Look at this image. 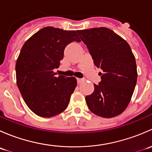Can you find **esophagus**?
Wrapping results in <instances>:
<instances>
[{"mask_svg":"<svg viewBox=\"0 0 152 152\" xmlns=\"http://www.w3.org/2000/svg\"><path fill=\"white\" fill-rule=\"evenodd\" d=\"M84 81H85V79H79V78H78V79H77L78 84H81L82 82H84Z\"/></svg>","mask_w":152,"mask_h":152,"instance_id":"esophagus-1","label":"esophagus"}]
</instances>
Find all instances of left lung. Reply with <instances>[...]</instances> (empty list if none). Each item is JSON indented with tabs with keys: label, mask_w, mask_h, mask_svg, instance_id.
<instances>
[{
	"label": "left lung",
	"mask_w": 152,
	"mask_h": 152,
	"mask_svg": "<svg viewBox=\"0 0 152 152\" xmlns=\"http://www.w3.org/2000/svg\"><path fill=\"white\" fill-rule=\"evenodd\" d=\"M87 45L102 81L85 97L90 111L103 118L121 114L129 103L137 82L135 58L129 45L111 29L100 27L76 31Z\"/></svg>",
	"instance_id": "8db88e82"
}]
</instances>
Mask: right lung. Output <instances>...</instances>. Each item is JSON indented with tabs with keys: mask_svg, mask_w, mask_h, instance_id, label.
Wrapping results in <instances>:
<instances>
[{
	"mask_svg": "<svg viewBox=\"0 0 152 152\" xmlns=\"http://www.w3.org/2000/svg\"><path fill=\"white\" fill-rule=\"evenodd\" d=\"M81 42L75 31L45 27L24 43L17 59V85L28 108L37 115L50 118L62 113L76 88L75 77L56 76L70 42Z\"/></svg>",
	"mask_w": 152,
	"mask_h": 152,
	"instance_id": "add662e5",
	"label": "right lung"
}]
</instances>
